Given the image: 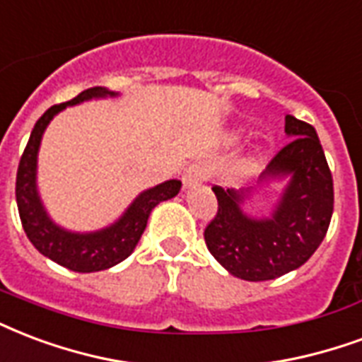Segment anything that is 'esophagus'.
<instances>
[{
    "label": "esophagus",
    "mask_w": 362,
    "mask_h": 362,
    "mask_svg": "<svg viewBox=\"0 0 362 362\" xmlns=\"http://www.w3.org/2000/svg\"><path fill=\"white\" fill-rule=\"evenodd\" d=\"M210 175V168L206 164H192L189 165L183 173V187L185 189H194L197 185L206 181Z\"/></svg>",
    "instance_id": "esophagus-1"
}]
</instances>
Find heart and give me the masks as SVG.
<instances>
[{
	"mask_svg": "<svg viewBox=\"0 0 362 362\" xmlns=\"http://www.w3.org/2000/svg\"><path fill=\"white\" fill-rule=\"evenodd\" d=\"M243 135H244L243 129H233L230 133H227V137H225V143H227V145H236L238 141L243 139Z\"/></svg>",
	"mask_w": 362,
	"mask_h": 362,
	"instance_id": "1",
	"label": "heart"
}]
</instances>
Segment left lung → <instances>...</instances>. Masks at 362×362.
Returning <instances> with one entry per match:
<instances>
[{"label":"left lung","instance_id":"8db88e82","mask_svg":"<svg viewBox=\"0 0 362 362\" xmlns=\"http://www.w3.org/2000/svg\"><path fill=\"white\" fill-rule=\"evenodd\" d=\"M292 139L265 168L257 187L282 183L267 216H250L244 206L254 189L214 187L217 216L204 230L210 254L243 281H273L301 267L325 238L334 210L332 173L313 126L288 114Z\"/></svg>","mask_w":362,"mask_h":362}]
</instances>
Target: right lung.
<instances>
[{
    "instance_id": "obj_1",
    "label": "right lung",
    "mask_w": 362,
    "mask_h": 362,
    "mask_svg": "<svg viewBox=\"0 0 362 362\" xmlns=\"http://www.w3.org/2000/svg\"><path fill=\"white\" fill-rule=\"evenodd\" d=\"M118 95L107 88H89L72 100L45 110L30 133L28 145L24 148L16 171V206L28 240L51 262L76 273L105 271L129 257L135 246L139 244L151 211L160 202L177 197L181 191V181L177 179H170L156 187H151L139 192L116 221L99 230L78 233L64 229L51 219L37 189V152L43 133L51 124V119L66 107H76L93 99H114Z\"/></svg>"
}]
</instances>
